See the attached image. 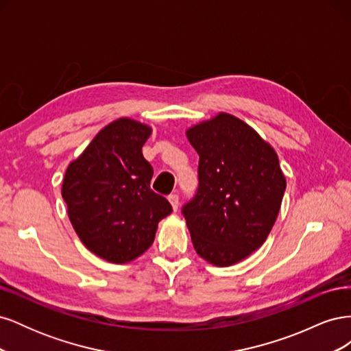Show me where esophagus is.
<instances>
[{
    "label": "esophagus",
    "instance_id": "obj_1",
    "mask_svg": "<svg viewBox=\"0 0 351 351\" xmlns=\"http://www.w3.org/2000/svg\"><path fill=\"white\" fill-rule=\"evenodd\" d=\"M168 200H169V204H171L174 212H177V209H178V195H176V193L169 195V196H168Z\"/></svg>",
    "mask_w": 351,
    "mask_h": 351
}]
</instances>
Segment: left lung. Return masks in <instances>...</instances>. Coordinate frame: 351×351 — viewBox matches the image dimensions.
<instances>
[{"instance_id":"obj_1","label":"left lung","mask_w":351,"mask_h":351,"mask_svg":"<svg viewBox=\"0 0 351 351\" xmlns=\"http://www.w3.org/2000/svg\"><path fill=\"white\" fill-rule=\"evenodd\" d=\"M186 136L199 155V189L183 206L190 237L200 258L230 267L258 250L277 221L287 186L278 155L227 112Z\"/></svg>"}]
</instances>
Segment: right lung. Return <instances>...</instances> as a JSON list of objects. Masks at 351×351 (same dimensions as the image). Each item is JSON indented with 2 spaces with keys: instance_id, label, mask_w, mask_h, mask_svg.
<instances>
[{
  "instance_id": "obj_1",
  "label": "right lung",
  "mask_w": 351,
  "mask_h": 351,
  "mask_svg": "<svg viewBox=\"0 0 351 351\" xmlns=\"http://www.w3.org/2000/svg\"><path fill=\"white\" fill-rule=\"evenodd\" d=\"M152 129L115 120L67 167L61 195L79 239L97 256L127 263L149 249L158 222L173 212L152 192L154 169L142 154Z\"/></svg>"
}]
</instances>
